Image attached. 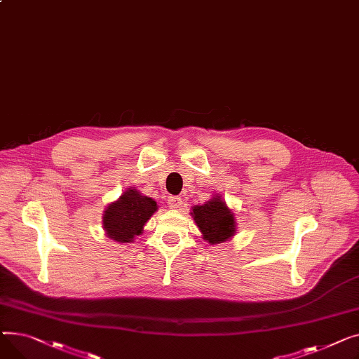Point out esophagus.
<instances>
[{
    "instance_id": "obj_1",
    "label": "esophagus",
    "mask_w": 359,
    "mask_h": 359,
    "mask_svg": "<svg viewBox=\"0 0 359 359\" xmlns=\"http://www.w3.org/2000/svg\"><path fill=\"white\" fill-rule=\"evenodd\" d=\"M168 204H170L171 208L178 210L182 207V198L181 197H170L168 198Z\"/></svg>"
}]
</instances>
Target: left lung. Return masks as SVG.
Masks as SVG:
<instances>
[{
	"label": "left lung",
	"instance_id": "8db88e82",
	"mask_svg": "<svg viewBox=\"0 0 359 359\" xmlns=\"http://www.w3.org/2000/svg\"><path fill=\"white\" fill-rule=\"evenodd\" d=\"M189 215L201 231L203 239L210 245L224 243L238 231L233 210L226 204L220 194H213L204 204L194 205Z\"/></svg>",
	"mask_w": 359,
	"mask_h": 359
}]
</instances>
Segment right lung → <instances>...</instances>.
<instances>
[{
	"label": "right lung",
	"mask_w": 359,
	"mask_h": 359,
	"mask_svg": "<svg viewBox=\"0 0 359 359\" xmlns=\"http://www.w3.org/2000/svg\"><path fill=\"white\" fill-rule=\"evenodd\" d=\"M158 204L154 198L142 196L135 187L111 201L104 210L102 229L105 236L118 243H133L143 233V227L155 213Z\"/></svg>",
	"instance_id": "1"
}]
</instances>
